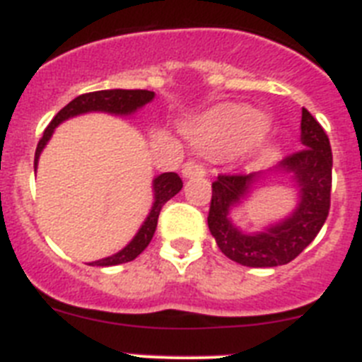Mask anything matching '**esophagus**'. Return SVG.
I'll list each match as a JSON object with an SVG mask.
<instances>
[{
  "label": "esophagus",
  "instance_id": "34e87169",
  "mask_svg": "<svg viewBox=\"0 0 362 362\" xmlns=\"http://www.w3.org/2000/svg\"><path fill=\"white\" fill-rule=\"evenodd\" d=\"M182 175H184L185 178L206 177V168H204L202 163L187 162V163H184V168H182Z\"/></svg>",
  "mask_w": 362,
  "mask_h": 362
}]
</instances>
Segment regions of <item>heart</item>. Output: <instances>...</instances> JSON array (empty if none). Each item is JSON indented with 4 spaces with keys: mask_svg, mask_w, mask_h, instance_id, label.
Masks as SVG:
<instances>
[{
    "mask_svg": "<svg viewBox=\"0 0 362 362\" xmlns=\"http://www.w3.org/2000/svg\"><path fill=\"white\" fill-rule=\"evenodd\" d=\"M268 127L266 116L247 107H228L218 111L200 129V144L209 149H228Z\"/></svg>",
    "mask_w": 362,
    "mask_h": 362,
    "instance_id": "heart-1",
    "label": "heart"
}]
</instances>
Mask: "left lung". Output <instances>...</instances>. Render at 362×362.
<instances>
[{"label": "left lung", "mask_w": 362, "mask_h": 362, "mask_svg": "<svg viewBox=\"0 0 362 362\" xmlns=\"http://www.w3.org/2000/svg\"><path fill=\"white\" fill-rule=\"evenodd\" d=\"M300 142L303 149L272 169L291 175L298 187L297 207L288 218L260 233H242L231 224L229 209L246 199L262 173L218 175L213 182L207 226L228 259L250 268L282 266L300 255L325 226L332 194V147L325 129L306 109L300 120Z\"/></svg>", "instance_id": "1"}]
</instances>
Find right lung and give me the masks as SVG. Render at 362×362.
I'll return each instance as SVG.
<instances>
[{
    "label": "right lung",
    "mask_w": 362,
    "mask_h": 362,
    "mask_svg": "<svg viewBox=\"0 0 362 362\" xmlns=\"http://www.w3.org/2000/svg\"><path fill=\"white\" fill-rule=\"evenodd\" d=\"M155 98V93L153 90H142V89H111V90H94V93H86L80 94L78 98L72 100L71 103L62 109L58 115L52 118L47 129L43 131L42 140L37 142L36 147V156H34V165H37V158L42 155L43 147L47 146V142L50 140L54 129L67 118L72 116L83 115V112H93V111H102L109 112V115H120L127 116L133 115L136 109L144 107L146 103H149L151 100ZM182 189V180L177 173H162L160 177H156L153 180V191H155V202L151 207L149 215H147L146 222L142 224V228L138 229V233L134 235V238L129 242L127 246L122 251L115 253L111 257H105L102 260H94L89 266H116V264L131 262V260L136 259L147 246H149L151 238L155 235L156 224H158V215L162 206L168 200H171L178 191Z\"/></svg>",
    "instance_id": "1"
}]
</instances>
